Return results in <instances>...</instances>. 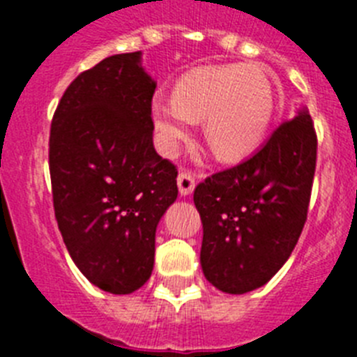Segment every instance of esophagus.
<instances>
[{
	"mask_svg": "<svg viewBox=\"0 0 357 357\" xmlns=\"http://www.w3.org/2000/svg\"><path fill=\"white\" fill-rule=\"evenodd\" d=\"M176 184H178V191H181L182 197H188V195L193 193L195 189V175L189 172H181L176 176Z\"/></svg>",
	"mask_w": 357,
	"mask_h": 357,
	"instance_id": "34e87169",
	"label": "esophagus"
}]
</instances>
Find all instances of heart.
I'll return each instance as SVG.
<instances>
[{"mask_svg": "<svg viewBox=\"0 0 357 357\" xmlns=\"http://www.w3.org/2000/svg\"><path fill=\"white\" fill-rule=\"evenodd\" d=\"M275 112V93L263 71L243 66L204 68L175 85L173 98H155L151 118L162 151L173 155L188 139L193 121L206 118L204 134L214 155L241 160L268 134Z\"/></svg>", "mask_w": 357, "mask_h": 357, "instance_id": "obj_1", "label": "heart"}]
</instances>
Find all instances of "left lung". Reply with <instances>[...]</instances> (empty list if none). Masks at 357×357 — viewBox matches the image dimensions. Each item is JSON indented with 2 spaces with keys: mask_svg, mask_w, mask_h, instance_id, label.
<instances>
[{
  "mask_svg": "<svg viewBox=\"0 0 357 357\" xmlns=\"http://www.w3.org/2000/svg\"><path fill=\"white\" fill-rule=\"evenodd\" d=\"M314 166L317 134L302 107L254 155L197 185L200 263L214 288L243 295L282 268L304 229Z\"/></svg>",
  "mask_w": 357,
  "mask_h": 357,
  "instance_id": "8db88e82",
  "label": "left lung"
}]
</instances>
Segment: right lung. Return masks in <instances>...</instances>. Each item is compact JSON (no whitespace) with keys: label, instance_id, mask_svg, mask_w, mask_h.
<instances>
[{"label":"right lung","instance_id":"right-lung-1","mask_svg":"<svg viewBox=\"0 0 357 357\" xmlns=\"http://www.w3.org/2000/svg\"><path fill=\"white\" fill-rule=\"evenodd\" d=\"M155 80L141 52L80 73L50 132L53 207L71 259L103 291L128 295L150 279L155 230L176 200V168L153 148Z\"/></svg>","mask_w":357,"mask_h":357}]
</instances>
